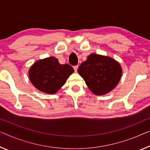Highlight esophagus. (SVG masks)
Here are the masks:
<instances>
[{"label": "esophagus", "instance_id": "34e87169", "mask_svg": "<svg viewBox=\"0 0 150 150\" xmlns=\"http://www.w3.org/2000/svg\"><path fill=\"white\" fill-rule=\"evenodd\" d=\"M78 66H74V71L75 72H77V70H78Z\"/></svg>", "mask_w": 150, "mask_h": 150}]
</instances>
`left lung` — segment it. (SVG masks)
Instances as JSON below:
<instances>
[{
  "mask_svg": "<svg viewBox=\"0 0 150 150\" xmlns=\"http://www.w3.org/2000/svg\"><path fill=\"white\" fill-rule=\"evenodd\" d=\"M78 72L93 93L102 95L117 86L121 79L122 69L111 57L93 54L80 64Z\"/></svg>",
  "mask_w": 150,
  "mask_h": 150,
  "instance_id": "obj_1",
  "label": "left lung"
}]
</instances>
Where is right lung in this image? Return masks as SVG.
<instances>
[{"instance_id":"1","label":"right lung","mask_w":150,"mask_h":150,"mask_svg":"<svg viewBox=\"0 0 150 150\" xmlns=\"http://www.w3.org/2000/svg\"><path fill=\"white\" fill-rule=\"evenodd\" d=\"M73 72L70 65H62L56 57H50L36 62L30 68L29 76L36 88L47 94H55Z\"/></svg>"}]
</instances>
